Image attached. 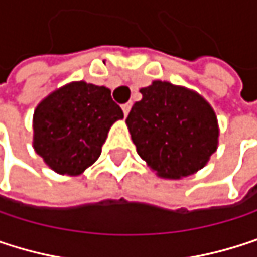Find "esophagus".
Returning <instances> with one entry per match:
<instances>
[{"mask_svg": "<svg viewBox=\"0 0 257 257\" xmlns=\"http://www.w3.org/2000/svg\"><path fill=\"white\" fill-rule=\"evenodd\" d=\"M121 109H123V114L127 115V112H130V109H131V103H130V102H127V103H123V105H121Z\"/></svg>", "mask_w": 257, "mask_h": 257, "instance_id": "1", "label": "esophagus"}]
</instances>
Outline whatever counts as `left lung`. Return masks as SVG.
<instances>
[{"label":"left lung","mask_w":257,"mask_h":257,"mask_svg":"<svg viewBox=\"0 0 257 257\" xmlns=\"http://www.w3.org/2000/svg\"><path fill=\"white\" fill-rule=\"evenodd\" d=\"M126 117L137 154L166 179H181L203 169L218 146L212 106L196 91L154 81L140 90Z\"/></svg>","instance_id":"left-lung-1"}]
</instances>
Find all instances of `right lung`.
<instances>
[{
  "label": "right lung",
  "mask_w": 257,
  "mask_h": 257,
  "mask_svg": "<svg viewBox=\"0 0 257 257\" xmlns=\"http://www.w3.org/2000/svg\"><path fill=\"white\" fill-rule=\"evenodd\" d=\"M120 118L123 111L109 88L70 82L34 109V151L54 172L78 176L99 158L111 124Z\"/></svg>",
  "instance_id": "add662e5"
}]
</instances>
